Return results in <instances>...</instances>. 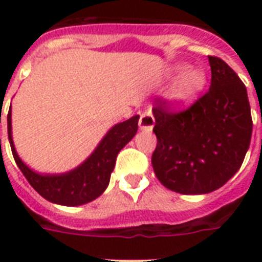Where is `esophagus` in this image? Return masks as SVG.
I'll return each instance as SVG.
<instances>
[{"instance_id": "obj_1", "label": "esophagus", "mask_w": 262, "mask_h": 262, "mask_svg": "<svg viewBox=\"0 0 262 262\" xmlns=\"http://www.w3.org/2000/svg\"><path fill=\"white\" fill-rule=\"evenodd\" d=\"M154 125H155V118H154L152 111L145 110L139 119L140 129H143V130H152Z\"/></svg>"}]
</instances>
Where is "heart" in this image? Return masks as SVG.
I'll return each mask as SVG.
<instances>
[{"label":"heart","instance_id":"b5f03b06","mask_svg":"<svg viewBox=\"0 0 262 262\" xmlns=\"http://www.w3.org/2000/svg\"><path fill=\"white\" fill-rule=\"evenodd\" d=\"M175 69L179 71L182 68L178 67ZM204 81H205V77L200 69H195V68L186 69L172 85L171 91H170V98L181 104L190 102L191 99H194L195 95L201 91Z\"/></svg>","mask_w":262,"mask_h":262}]
</instances>
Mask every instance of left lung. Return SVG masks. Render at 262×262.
Returning a JSON list of instances; mask_svg holds the SVG:
<instances>
[{
	"instance_id": "left-lung-1",
	"label": "left lung",
	"mask_w": 262,
	"mask_h": 262,
	"mask_svg": "<svg viewBox=\"0 0 262 262\" xmlns=\"http://www.w3.org/2000/svg\"><path fill=\"white\" fill-rule=\"evenodd\" d=\"M211 87L191 106L174 110L166 99L154 107L156 148L152 167L160 183L181 194L219 189L244 163L253 121L242 80L223 59L208 55Z\"/></svg>"
}]
</instances>
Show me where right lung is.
<instances>
[{"label": "right lung", "mask_w": 262, "mask_h": 262, "mask_svg": "<svg viewBox=\"0 0 262 262\" xmlns=\"http://www.w3.org/2000/svg\"><path fill=\"white\" fill-rule=\"evenodd\" d=\"M10 110L8 113V137L14 162L30 185L47 201L59 205L76 207L87 204L106 190L114 170L118 152L130 141L139 129V115L111 127L92 155L75 170L59 175H42L34 172L23 163L14 149L12 140Z\"/></svg>", "instance_id": "obj_1"}]
</instances>
